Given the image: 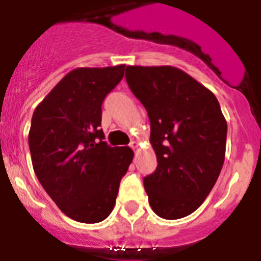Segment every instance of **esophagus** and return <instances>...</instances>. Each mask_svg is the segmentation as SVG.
<instances>
[{
  "label": "esophagus",
  "instance_id": "obj_1",
  "mask_svg": "<svg viewBox=\"0 0 261 261\" xmlns=\"http://www.w3.org/2000/svg\"><path fill=\"white\" fill-rule=\"evenodd\" d=\"M130 147L133 149H138V147H139V142H138V140H133V142L130 143Z\"/></svg>",
  "mask_w": 261,
  "mask_h": 261
}]
</instances>
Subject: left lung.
<instances>
[{
	"label": "left lung",
	"instance_id": "left-lung-1",
	"mask_svg": "<svg viewBox=\"0 0 261 261\" xmlns=\"http://www.w3.org/2000/svg\"><path fill=\"white\" fill-rule=\"evenodd\" d=\"M126 80L151 122L158 167L143 181L149 205L164 219L184 218L209 196L225 162L227 122L218 99L171 65H128Z\"/></svg>",
	"mask_w": 261,
	"mask_h": 261
}]
</instances>
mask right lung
<instances>
[{
    "label": "right lung",
    "mask_w": 261,
    "mask_h": 261,
    "mask_svg": "<svg viewBox=\"0 0 261 261\" xmlns=\"http://www.w3.org/2000/svg\"><path fill=\"white\" fill-rule=\"evenodd\" d=\"M124 67L76 68L33 114L29 146L34 172L73 221L97 223L108 218L133 162V149L108 146L99 127L101 105L123 79Z\"/></svg>",
    "instance_id": "add662e5"
}]
</instances>
